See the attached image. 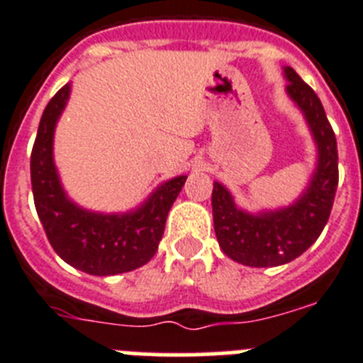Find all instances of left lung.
<instances>
[{"mask_svg":"<svg viewBox=\"0 0 363 363\" xmlns=\"http://www.w3.org/2000/svg\"><path fill=\"white\" fill-rule=\"evenodd\" d=\"M286 94L304 116L312 133L318 158L301 196L273 210L249 212L234 201L221 182H214L212 216L219 247L228 258L249 267L282 266L301 257L319 238L330 216L337 188L336 136L319 97L295 73L282 68Z\"/></svg>","mask_w":363,"mask_h":363,"instance_id":"obj_1","label":"left lung"}]
</instances>
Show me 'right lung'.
I'll list each match as a JSON object with an SVG mask.
<instances>
[{
  "label": "right lung",
  "instance_id": "add662e5",
  "mask_svg": "<svg viewBox=\"0 0 363 363\" xmlns=\"http://www.w3.org/2000/svg\"><path fill=\"white\" fill-rule=\"evenodd\" d=\"M72 83L51 97L42 114L31 153L35 206L51 247L66 264L88 275L108 277L142 267L155 257L167 212L188 175L164 181L147 199L127 212L83 208L66 194L55 166V129L68 105Z\"/></svg>",
  "mask_w": 363,
  "mask_h": 363
}]
</instances>
